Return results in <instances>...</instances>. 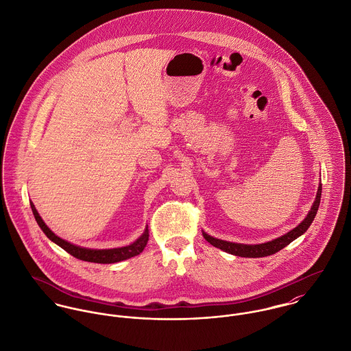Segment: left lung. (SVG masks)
<instances>
[{"label": "left lung", "mask_w": 351, "mask_h": 351, "mask_svg": "<svg viewBox=\"0 0 351 351\" xmlns=\"http://www.w3.org/2000/svg\"><path fill=\"white\" fill-rule=\"evenodd\" d=\"M320 194H322V184H319L315 201H314L308 215L306 216V219L299 223L298 226H295L292 230L287 232L286 234H283V236H280L278 239H274L271 241L261 243V244L230 243V241L216 239V237L208 234L204 230H202V236L213 247L221 250V251L226 252V254H230V255L241 256V257H265V256L274 255V254L279 252L280 250H283L285 247H287L289 243H292L295 239L302 236L310 228V225L314 221V219L317 216V212H318L319 204H320Z\"/></svg>", "instance_id": "8db88e82"}]
</instances>
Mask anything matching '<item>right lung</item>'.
Masks as SVG:
<instances>
[{"label":"right lung","mask_w":351,"mask_h":351,"mask_svg":"<svg viewBox=\"0 0 351 351\" xmlns=\"http://www.w3.org/2000/svg\"><path fill=\"white\" fill-rule=\"evenodd\" d=\"M31 208H32L33 216H34L36 221L38 223V226L41 228V230L45 233V236L51 241L58 244L60 248H63L64 251H66L69 255L75 256L76 258H80L83 261L99 263V264H112V263L123 261V260H128L130 257L139 255L145 250V247L147 245V241H149V229L146 226L145 232L134 243L128 244L126 247L111 248V250H93V248L79 247V245H75V244L64 240L62 237H59L58 234H55L47 226V223H44V220L40 217V215L36 210L33 202H31Z\"/></svg>","instance_id":"add662e5"}]
</instances>
